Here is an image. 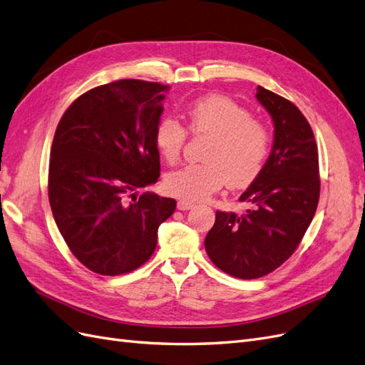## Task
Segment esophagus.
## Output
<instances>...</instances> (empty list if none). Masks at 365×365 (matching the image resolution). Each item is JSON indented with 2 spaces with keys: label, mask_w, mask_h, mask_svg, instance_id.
Listing matches in <instances>:
<instances>
[{
  "label": "esophagus",
  "mask_w": 365,
  "mask_h": 365,
  "mask_svg": "<svg viewBox=\"0 0 365 365\" xmlns=\"http://www.w3.org/2000/svg\"><path fill=\"white\" fill-rule=\"evenodd\" d=\"M195 205L191 203V202H186V200H180V202H178V209L179 210H187V209H192Z\"/></svg>",
  "instance_id": "obj_1"
}]
</instances>
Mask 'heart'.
<instances>
[{
	"label": "heart",
	"mask_w": 365,
	"mask_h": 365,
	"mask_svg": "<svg viewBox=\"0 0 365 365\" xmlns=\"http://www.w3.org/2000/svg\"><path fill=\"white\" fill-rule=\"evenodd\" d=\"M187 127L195 135L209 136L202 159L170 171L163 186L174 197L197 202L227 183L242 187L264 170L272 150V132L265 123L252 118L241 104L222 96H207L186 106ZM186 140V128L163 116L155 128V144L168 163L178 162Z\"/></svg>",
	"instance_id": "b5f03b06"
}]
</instances>
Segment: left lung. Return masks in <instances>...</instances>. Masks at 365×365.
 <instances>
[{
  "instance_id": "obj_1",
  "label": "left lung",
  "mask_w": 365,
  "mask_h": 365,
  "mask_svg": "<svg viewBox=\"0 0 365 365\" xmlns=\"http://www.w3.org/2000/svg\"><path fill=\"white\" fill-rule=\"evenodd\" d=\"M256 98L274 124L272 153L240 197L250 207L244 214L217 210L205 240L210 261L238 279L262 277L284 264L308 230L320 197L319 150L308 120L262 86Z\"/></svg>"
}]
</instances>
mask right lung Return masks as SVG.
Returning <instances> with one entry per match:
<instances>
[{"mask_svg":"<svg viewBox=\"0 0 365 365\" xmlns=\"http://www.w3.org/2000/svg\"><path fill=\"white\" fill-rule=\"evenodd\" d=\"M168 86L118 80L80 96L58 123L48 198L58 232L91 272L130 273L145 264L175 200L136 190L160 175L155 128Z\"/></svg>","mask_w":365,"mask_h":365,"instance_id":"obj_1","label":"right lung"}]
</instances>
